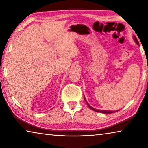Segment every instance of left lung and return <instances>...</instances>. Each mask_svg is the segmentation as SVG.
Listing matches in <instances>:
<instances>
[{"label": "left lung", "mask_w": 148, "mask_h": 148, "mask_svg": "<svg viewBox=\"0 0 148 148\" xmlns=\"http://www.w3.org/2000/svg\"><path fill=\"white\" fill-rule=\"evenodd\" d=\"M133 37H134V40L135 42H136V44L139 46L138 41V40H137V38H136V37L135 36H134ZM84 99H85V101H86V103H87V106H89V107L90 108H91V110H94V111L97 112H100V113H102V114H112V113H114V112H116L118 111V110H117V111H109V110H97V109H95V108H92V106H90V105H89L88 103H87V102L86 101V99H85V97H84Z\"/></svg>", "instance_id": "1"}]
</instances>
